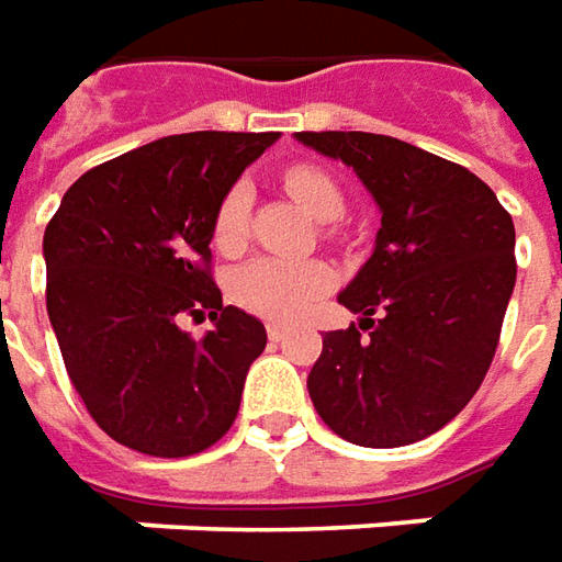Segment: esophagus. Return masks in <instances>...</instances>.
<instances>
[{
	"instance_id": "1",
	"label": "esophagus",
	"mask_w": 562,
	"mask_h": 562,
	"mask_svg": "<svg viewBox=\"0 0 562 562\" xmlns=\"http://www.w3.org/2000/svg\"><path fill=\"white\" fill-rule=\"evenodd\" d=\"M266 333H269V339H272V342H284V336H288V330H284L281 324H269Z\"/></svg>"
}]
</instances>
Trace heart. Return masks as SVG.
<instances>
[{
	"label": "heart",
	"instance_id": "1",
	"mask_svg": "<svg viewBox=\"0 0 562 562\" xmlns=\"http://www.w3.org/2000/svg\"><path fill=\"white\" fill-rule=\"evenodd\" d=\"M288 195L321 223H333L346 214V195L327 170L315 165H293L281 173ZM250 192L247 186H232L214 214V244L223 254L241 250L247 238ZM330 269L324 262L259 257L232 272V300L259 318L290 321L303 315L312 300L330 288Z\"/></svg>",
	"mask_w": 562,
	"mask_h": 562
}]
</instances>
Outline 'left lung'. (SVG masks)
Listing matches in <instances>:
<instances>
[{
  "instance_id": "obj_1",
  "label": "left lung",
  "mask_w": 562,
  "mask_h": 562,
  "mask_svg": "<svg viewBox=\"0 0 562 562\" xmlns=\"http://www.w3.org/2000/svg\"><path fill=\"white\" fill-rule=\"evenodd\" d=\"M296 140L348 165L382 211L373 257L339 293L361 321L324 333L312 404L348 443H416L465 409L493 363L517 281L510 214L468 168L385 134Z\"/></svg>"
}]
</instances>
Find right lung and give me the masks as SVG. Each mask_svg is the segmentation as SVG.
I'll return each instance as SVG.
<instances>
[{"label": "right lung", "mask_w": 562, "mask_h": 562, "mask_svg": "<svg viewBox=\"0 0 562 562\" xmlns=\"http://www.w3.org/2000/svg\"><path fill=\"white\" fill-rule=\"evenodd\" d=\"M274 131H192L81 173L52 216L42 254L48 318L69 382L122 447L180 459L232 428L266 327L211 274L214 214ZM215 321L192 340L176 321Z\"/></svg>", "instance_id": "obj_1"}]
</instances>
